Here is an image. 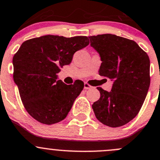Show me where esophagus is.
I'll list each match as a JSON object with an SVG mask.
<instances>
[{
	"instance_id": "obj_1",
	"label": "esophagus",
	"mask_w": 160,
	"mask_h": 160,
	"mask_svg": "<svg viewBox=\"0 0 160 160\" xmlns=\"http://www.w3.org/2000/svg\"><path fill=\"white\" fill-rule=\"evenodd\" d=\"M92 86H90V85L88 84V83H84V89L85 90H88V89H91L92 88Z\"/></svg>"
}]
</instances>
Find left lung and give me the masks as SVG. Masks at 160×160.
Listing matches in <instances>:
<instances>
[{"label": "left lung", "instance_id": "left-lung-1", "mask_svg": "<svg viewBox=\"0 0 160 160\" xmlns=\"http://www.w3.org/2000/svg\"><path fill=\"white\" fill-rule=\"evenodd\" d=\"M101 59L99 75L113 81L111 91L97 88L96 118L110 127L127 124L139 113L150 86V60L136 42L111 34L89 37Z\"/></svg>", "mask_w": 160, "mask_h": 160}]
</instances>
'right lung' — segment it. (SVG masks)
Wrapping results in <instances>:
<instances>
[{
    "label": "right lung",
    "instance_id": "1",
    "mask_svg": "<svg viewBox=\"0 0 160 160\" xmlns=\"http://www.w3.org/2000/svg\"><path fill=\"white\" fill-rule=\"evenodd\" d=\"M88 44L86 36L50 35L22 43L12 59L13 80L25 109L35 120L52 125L68 115L84 84L81 80L65 84L58 80V73Z\"/></svg>",
    "mask_w": 160,
    "mask_h": 160
}]
</instances>
